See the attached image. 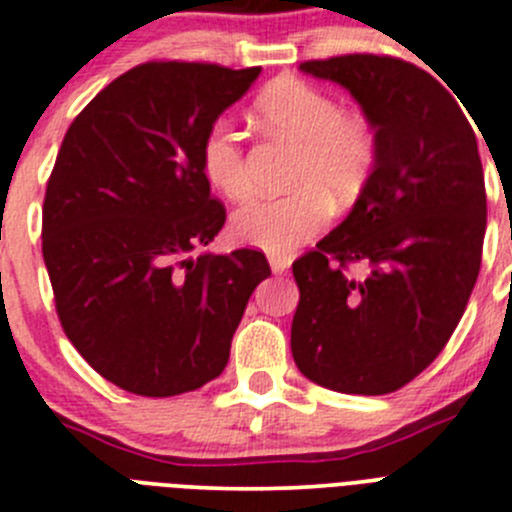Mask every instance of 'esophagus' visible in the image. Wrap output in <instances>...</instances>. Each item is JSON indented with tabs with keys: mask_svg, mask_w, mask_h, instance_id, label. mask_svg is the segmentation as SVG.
I'll list each match as a JSON object with an SVG mask.
<instances>
[{
	"mask_svg": "<svg viewBox=\"0 0 512 512\" xmlns=\"http://www.w3.org/2000/svg\"><path fill=\"white\" fill-rule=\"evenodd\" d=\"M267 260H270L272 272H277V275H280V272H285V270H290V265H292V257L290 255H280V252H270V255H267Z\"/></svg>",
	"mask_w": 512,
	"mask_h": 512,
	"instance_id": "1",
	"label": "esophagus"
}]
</instances>
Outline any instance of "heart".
<instances>
[{
    "mask_svg": "<svg viewBox=\"0 0 512 512\" xmlns=\"http://www.w3.org/2000/svg\"><path fill=\"white\" fill-rule=\"evenodd\" d=\"M252 117L272 135L297 145L292 192L255 200L232 215V237L267 252H290L325 227L332 203L350 205L365 190L377 162V135L360 112H342L322 89L295 77L267 84L252 104ZM202 175L227 200H245L250 180L240 137L217 122L202 140Z\"/></svg>",
    "mask_w": 512,
    "mask_h": 512,
    "instance_id": "heart-1",
    "label": "heart"
}]
</instances>
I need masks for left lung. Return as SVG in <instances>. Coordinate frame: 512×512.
Instances as JSON below:
<instances>
[{
  "instance_id": "obj_1",
  "label": "left lung",
  "mask_w": 512,
  "mask_h": 512,
  "mask_svg": "<svg viewBox=\"0 0 512 512\" xmlns=\"http://www.w3.org/2000/svg\"><path fill=\"white\" fill-rule=\"evenodd\" d=\"M300 72L345 87L380 150L350 215L292 262V357L327 390L393 393L440 355L478 280L488 222L478 140L455 92L403 59L342 54Z\"/></svg>"
}]
</instances>
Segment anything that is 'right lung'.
<instances>
[{
	"label": "right lung",
	"mask_w": 512,
	"mask_h": 512,
	"mask_svg": "<svg viewBox=\"0 0 512 512\" xmlns=\"http://www.w3.org/2000/svg\"><path fill=\"white\" fill-rule=\"evenodd\" d=\"M260 67L147 62L69 124L47 182L42 255L79 355L145 398L190 393L230 360L265 255H192L225 225L200 150Z\"/></svg>",
	"instance_id": "right-lung-1"
}]
</instances>
